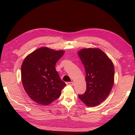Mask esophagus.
I'll list each match as a JSON object with an SVG mask.
<instances>
[{"label": "esophagus", "instance_id": "34e87169", "mask_svg": "<svg viewBox=\"0 0 135 135\" xmlns=\"http://www.w3.org/2000/svg\"><path fill=\"white\" fill-rule=\"evenodd\" d=\"M66 85H74V83H73V81H71V82H67L66 83Z\"/></svg>", "mask_w": 135, "mask_h": 135}]
</instances>
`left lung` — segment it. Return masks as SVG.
Masks as SVG:
<instances>
[{
	"label": "left lung",
	"mask_w": 135,
	"mask_h": 135,
	"mask_svg": "<svg viewBox=\"0 0 135 135\" xmlns=\"http://www.w3.org/2000/svg\"><path fill=\"white\" fill-rule=\"evenodd\" d=\"M85 70L87 91L79 98L88 107L99 105L111 92L114 82L112 61L98 48H83L78 52Z\"/></svg>",
	"instance_id": "1"
}]
</instances>
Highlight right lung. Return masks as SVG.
Listing matches in <instances>:
<instances>
[{"label": "right lung", "mask_w": 135, "mask_h": 135, "mask_svg": "<svg viewBox=\"0 0 135 135\" xmlns=\"http://www.w3.org/2000/svg\"><path fill=\"white\" fill-rule=\"evenodd\" d=\"M64 51L41 47L28 55L21 65V81L24 89L35 103L48 105L59 98L66 86L56 71V62Z\"/></svg>", "instance_id": "right-lung-1"}]
</instances>
